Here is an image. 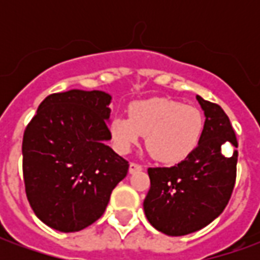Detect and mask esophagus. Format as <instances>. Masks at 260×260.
I'll return each mask as SVG.
<instances>
[{
  "mask_svg": "<svg viewBox=\"0 0 260 260\" xmlns=\"http://www.w3.org/2000/svg\"><path fill=\"white\" fill-rule=\"evenodd\" d=\"M136 171H142V166L141 164L136 163H131L129 164V174H134Z\"/></svg>",
  "mask_w": 260,
  "mask_h": 260,
  "instance_id": "obj_1",
  "label": "esophagus"
}]
</instances>
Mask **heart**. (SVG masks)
<instances>
[{"label": "heart", "instance_id": "1", "mask_svg": "<svg viewBox=\"0 0 260 260\" xmlns=\"http://www.w3.org/2000/svg\"><path fill=\"white\" fill-rule=\"evenodd\" d=\"M205 115L195 106L153 97L129 106V118L114 117L110 136L114 149L126 154L146 135V149L163 163H178L201 143L205 132Z\"/></svg>", "mask_w": 260, "mask_h": 260}]
</instances>
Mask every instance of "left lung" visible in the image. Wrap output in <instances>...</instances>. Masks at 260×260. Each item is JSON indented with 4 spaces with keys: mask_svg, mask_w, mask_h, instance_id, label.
Returning a JSON list of instances; mask_svg holds the SVG:
<instances>
[{
    "mask_svg": "<svg viewBox=\"0 0 260 260\" xmlns=\"http://www.w3.org/2000/svg\"><path fill=\"white\" fill-rule=\"evenodd\" d=\"M205 114V132L195 150L173 167L149 169L150 189L143 201L149 223L163 234L195 233L227 206L237 175V138L218 104L196 96Z\"/></svg>",
    "mask_w": 260,
    "mask_h": 260,
    "instance_id": "obj_1",
    "label": "left lung"
}]
</instances>
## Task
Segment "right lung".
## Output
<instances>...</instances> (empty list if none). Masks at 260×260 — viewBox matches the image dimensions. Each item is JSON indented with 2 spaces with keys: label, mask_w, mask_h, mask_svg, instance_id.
Wrapping results in <instances>:
<instances>
[{
  "label": "right lung",
  "mask_w": 260,
  "mask_h": 260,
  "mask_svg": "<svg viewBox=\"0 0 260 260\" xmlns=\"http://www.w3.org/2000/svg\"><path fill=\"white\" fill-rule=\"evenodd\" d=\"M111 100L102 90L54 93L26 128V196L37 217L57 231L75 233L94 223L126 177L128 161L107 145Z\"/></svg>",
  "instance_id": "add662e5"
}]
</instances>
